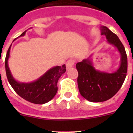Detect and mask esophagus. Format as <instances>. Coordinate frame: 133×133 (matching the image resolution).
<instances>
[{
  "label": "esophagus",
  "instance_id": "obj_1",
  "mask_svg": "<svg viewBox=\"0 0 133 133\" xmlns=\"http://www.w3.org/2000/svg\"><path fill=\"white\" fill-rule=\"evenodd\" d=\"M75 63V61L73 59H70L66 63V68L68 70L70 69V68H72L73 66V65Z\"/></svg>",
  "mask_w": 133,
  "mask_h": 133
}]
</instances>
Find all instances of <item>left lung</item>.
Masks as SVG:
<instances>
[{
    "mask_svg": "<svg viewBox=\"0 0 133 133\" xmlns=\"http://www.w3.org/2000/svg\"><path fill=\"white\" fill-rule=\"evenodd\" d=\"M101 35H105L110 44L116 47L121 55L120 68L112 73L95 70L90 58L76 64L78 85L81 95L90 102H103L113 97L120 89L127 75L128 58L125 50L117 35L106 26H101Z\"/></svg>",
    "mask_w": 133,
    "mask_h": 133,
    "instance_id": "1",
    "label": "left lung"
}]
</instances>
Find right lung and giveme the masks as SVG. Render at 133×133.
Masks as SVG:
<instances>
[{"mask_svg": "<svg viewBox=\"0 0 133 133\" xmlns=\"http://www.w3.org/2000/svg\"><path fill=\"white\" fill-rule=\"evenodd\" d=\"M25 32L20 36H23ZM10 46L8 50L5 60V72L8 81L16 93L25 100L35 104L41 105L52 100L58 91V79L66 70L65 65L53 67L34 82L30 83H20L13 78L8 68V61L10 56Z\"/></svg>", "mask_w": 133, "mask_h": 133, "instance_id": "1", "label": "right lung"}]
</instances>
